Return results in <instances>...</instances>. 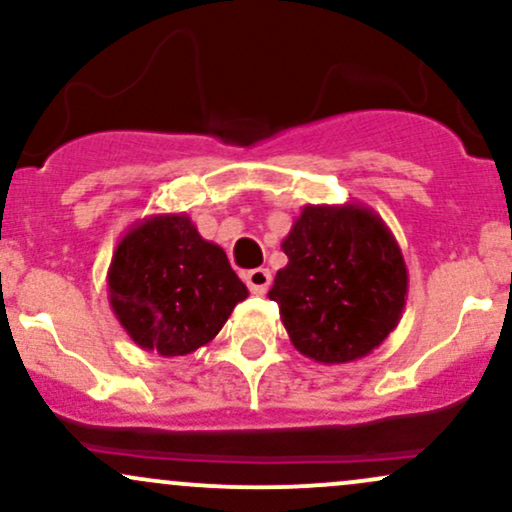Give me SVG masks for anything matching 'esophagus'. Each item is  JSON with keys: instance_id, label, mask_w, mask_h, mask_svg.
Wrapping results in <instances>:
<instances>
[{"instance_id": "34e87169", "label": "esophagus", "mask_w": 512, "mask_h": 512, "mask_svg": "<svg viewBox=\"0 0 512 512\" xmlns=\"http://www.w3.org/2000/svg\"><path fill=\"white\" fill-rule=\"evenodd\" d=\"M245 284L250 286V291L255 293V296H262V293H267L269 284H272V272L269 269H250L248 274H245Z\"/></svg>"}]
</instances>
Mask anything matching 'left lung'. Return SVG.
Listing matches in <instances>:
<instances>
[{
	"label": "left lung",
	"mask_w": 512,
	"mask_h": 512,
	"mask_svg": "<svg viewBox=\"0 0 512 512\" xmlns=\"http://www.w3.org/2000/svg\"><path fill=\"white\" fill-rule=\"evenodd\" d=\"M281 250L289 264L276 272L269 298L303 356L351 363L399 325L409 272L395 236L370 207L305 204Z\"/></svg>",
	"instance_id": "left-lung-1"
}]
</instances>
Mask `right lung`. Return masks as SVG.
Here are the masks:
<instances>
[{"instance_id": "add662e5", "label": "right lung", "mask_w": 512, "mask_h": 512, "mask_svg": "<svg viewBox=\"0 0 512 512\" xmlns=\"http://www.w3.org/2000/svg\"><path fill=\"white\" fill-rule=\"evenodd\" d=\"M245 298L226 252L199 236L187 214L134 223L108 267V301L122 330L166 358L209 344Z\"/></svg>"}]
</instances>
